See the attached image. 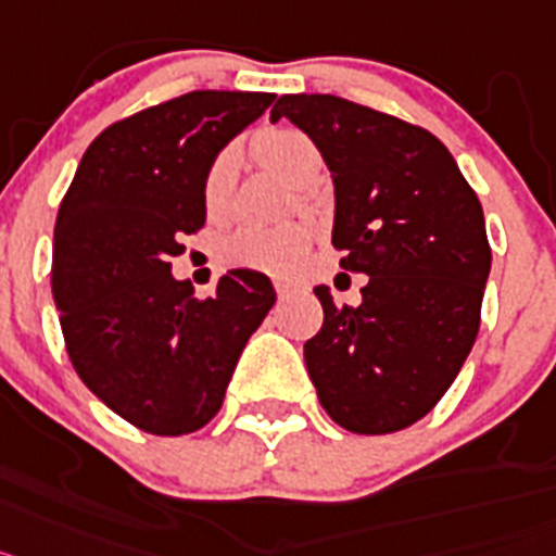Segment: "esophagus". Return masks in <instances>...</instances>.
I'll return each instance as SVG.
<instances>
[{"label": "esophagus", "instance_id": "34e87169", "mask_svg": "<svg viewBox=\"0 0 556 556\" xmlns=\"http://www.w3.org/2000/svg\"><path fill=\"white\" fill-rule=\"evenodd\" d=\"M274 291H277L279 299H288L296 291V285H293L291 279H274Z\"/></svg>", "mask_w": 556, "mask_h": 556}]
</instances>
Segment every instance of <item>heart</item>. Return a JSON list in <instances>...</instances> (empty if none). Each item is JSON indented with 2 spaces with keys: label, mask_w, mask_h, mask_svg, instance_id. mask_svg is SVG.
Masks as SVG:
<instances>
[{
  "label": "heart",
  "mask_w": 556,
  "mask_h": 556,
  "mask_svg": "<svg viewBox=\"0 0 556 556\" xmlns=\"http://www.w3.org/2000/svg\"><path fill=\"white\" fill-rule=\"evenodd\" d=\"M251 151L265 170H271L291 187H311L321 176V153L316 142L296 128H268L251 142ZM235 173H238L235 151H220L206 167L201 198L212 220L229 215ZM307 245H311V229L296 220L277 226L245 224L220 240L218 257L231 268L285 274L296 265Z\"/></svg>",
  "instance_id": "obj_1"
}]
</instances>
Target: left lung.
<instances>
[{"label":"left lung","instance_id":"8db88e82","mask_svg":"<svg viewBox=\"0 0 556 556\" xmlns=\"http://www.w3.org/2000/svg\"><path fill=\"white\" fill-rule=\"evenodd\" d=\"M336 185L332 245L366 274L358 307L313 288L325 325L305 344L318 403L352 433L403 431L442 400L470 355L490 277L479 195L433 134L336 94H282Z\"/></svg>","mask_w":556,"mask_h":556}]
</instances>
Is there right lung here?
Segmentation results:
<instances>
[{"instance_id":"right-lung-1","label":"right lung","mask_w":556,"mask_h":556,"mask_svg":"<svg viewBox=\"0 0 556 556\" xmlns=\"http://www.w3.org/2000/svg\"><path fill=\"white\" fill-rule=\"evenodd\" d=\"M268 91H190L109 125L55 220L52 299L66 352L111 412L156 437L204 428L251 332L277 302L271 279L235 268L212 296L170 274L178 240L204 226L210 162L274 103Z\"/></svg>"}]
</instances>
